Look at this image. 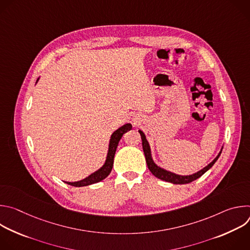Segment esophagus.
<instances>
[{
    "instance_id": "obj_1",
    "label": "esophagus",
    "mask_w": 250,
    "mask_h": 250,
    "mask_svg": "<svg viewBox=\"0 0 250 250\" xmlns=\"http://www.w3.org/2000/svg\"><path fill=\"white\" fill-rule=\"evenodd\" d=\"M134 124H136V125H139V124H140V121H136V122L134 121Z\"/></svg>"
}]
</instances>
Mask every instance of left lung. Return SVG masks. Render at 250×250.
Masks as SVG:
<instances>
[{"mask_svg":"<svg viewBox=\"0 0 250 250\" xmlns=\"http://www.w3.org/2000/svg\"><path fill=\"white\" fill-rule=\"evenodd\" d=\"M138 132L140 133V136H141L142 148H144V152H145V155H146V163H147V167L150 170V172L156 178H158V179L166 181V182H170V183H173V184H188V183H191V182L195 181L196 179H198V178H200L203 174H205L213 164L216 163V161L219 159V157L222 153V150H223V148H222L215 159H213L209 164H208L206 167H204L202 170L198 171L197 173H194L192 175H185V176L178 175V174L170 172L166 169H163V168H161V167H159L158 165L155 164V162L152 159L150 146H149L148 141L146 139V134L144 133V131L140 130V129L138 130Z\"/></svg>","mask_w":250,"mask_h":250,"instance_id":"obj_1","label":"left lung"}]
</instances>
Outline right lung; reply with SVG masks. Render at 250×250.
Here are the masks:
<instances>
[{"mask_svg": "<svg viewBox=\"0 0 250 250\" xmlns=\"http://www.w3.org/2000/svg\"><path fill=\"white\" fill-rule=\"evenodd\" d=\"M39 79L37 80V82L39 81ZM131 128H132V125L130 124H125L123 126H121L120 128H118L116 131L113 132V134L111 135L108 154H106L105 161L100 169H98L97 171H95L94 173H92L91 175L86 177L83 180H80L77 182H65V183L68 185H71V186H74V187H84V186H89V185L98 183V182L104 180V178L108 177L109 174L111 173L113 165H114V158H115V154H116V150H117L119 142H120L122 136L126 131L130 130Z\"/></svg>", "mask_w": 250, "mask_h": 250, "instance_id": "1", "label": "right lung"}]
</instances>
